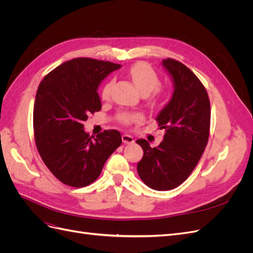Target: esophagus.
I'll return each instance as SVG.
<instances>
[{
  "instance_id": "1",
  "label": "esophagus",
  "mask_w": 253,
  "mask_h": 253,
  "mask_svg": "<svg viewBox=\"0 0 253 253\" xmlns=\"http://www.w3.org/2000/svg\"><path fill=\"white\" fill-rule=\"evenodd\" d=\"M121 138H122V142L126 143V144H129V143H133L134 142V138H133L131 135L125 134V135H122Z\"/></svg>"
}]
</instances>
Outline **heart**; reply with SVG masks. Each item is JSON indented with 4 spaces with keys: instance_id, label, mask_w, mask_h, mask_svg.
I'll list each match as a JSON object with an SVG mask.
<instances>
[{
    "instance_id": "b5f03b06",
    "label": "heart",
    "mask_w": 253,
    "mask_h": 253,
    "mask_svg": "<svg viewBox=\"0 0 253 253\" xmlns=\"http://www.w3.org/2000/svg\"><path fill=\"white\" fill-rule=\"evenodd\" d=\"M129 77H131L135 86L143 96L149 97V102L152 105H156L162 98V90L156 88L159 84V79L156 73L153 71V68L145 63H137L129 68L128 72ZM113 86V82L106 83L102 89V97L104 99L109 98L111 94V89ZM151 94H150L149 93ZM140 115L138 114H129V113H122L119 119L125 125H129L132 122L139 121Z\"/></svg>"
}]
</instances>
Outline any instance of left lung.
I'll list each match as a JSON object with an SVG mask.
<instances>
[{
  "label": "left lung",
  "instance_id": "obj_1",
  "mask_svg": "<svg viewBox=\"0 0 253 253\" xmlns=\"http://www.w3.org/2000/svg\"><path fill=\"white\" fill-rule=\"evenodd\" d=\"M162 64L174 89L156 117L166 133L155 148L145 139L136 141L143 150L137 172L149 188L167 191L181 185L203 155L209 138L210 101L200 79L186 65L173 59Z\"/></svg>",
  "mask_w": 253,
  "mask_h": 253
}]
</instances>
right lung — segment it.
<instances>
[{
  "instance_id": "obj_1",
  "label": "right lung",
  "mask_w": 253,
  "mask_h": 253,
  "mask_svg": "<svg viewBox=\"0 0 253 253\" xmlns=\"http://www.w3.org/2000/svg\"><path fill=\"white\" fill-rule=\"evenodd\" d=\"M121 67L89 58L72 59L41 81L34 106L37 149L49 171L71 187H85L100 175L121 144V135L108 129L91 139L83 121L101 110L98 87Z\"/></svg>"
}]
</instances>
